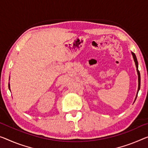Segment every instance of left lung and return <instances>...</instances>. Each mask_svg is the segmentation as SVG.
<instances>
[{
  "label": "left lung",
  "mask_w": 148,
  "mask_h": 148,
  "mask_svg": "<svg viewBox=\"0 0 148 148\" xmlns=\"http://www.w3.org/2000/svg\"><path fill=\"white\" fill-rule=\"evenodd\" d=\"M132 54L135 63H136V67H137V72H138V90H139L140 88V71H138V61H137V58H136V56L134 54V53H133V52H132ZM136 98H137V96H136Z\"/></svg>",
  "instance_id": "obj_1"
}]
</instances>
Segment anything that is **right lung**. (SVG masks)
<instances>
[{
  "label": "right lung",
  "mask_w": 148,
  "mask_h": 148,
  "mask_svg": "<svg viewBox=\"0 0 148 148\" xmlns=\"http://www.w3.org/2000/svg\"><path fill=\"white\" fill-rule=\"evenodd\" d=\"M9 87V88H10V85H9V87Z\"/></svg>",
  "instance_id": "1"
}]
</instances>
